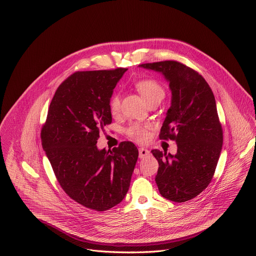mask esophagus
<instances>
[{
    "label": "esophagus",
    "mask_w": 256,
    "mask_h": 256,
    "mask_svg": "<svg viewBox=\"0 0 256 256\" xmlns=\"http://www.w3.org/2000/svg\"><path fill=\"white\" fill-rule=\"evenodd\" d=\"M149 155H150V151H149V150L144 149V148H140V149H138V157H140V159H144V158H146V157H148Z\"/></svg>",
    "instance_id": "1"
}]
</instances>
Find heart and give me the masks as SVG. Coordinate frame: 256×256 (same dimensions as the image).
<instances>
[{
    "instance_id": "heart-1",
    "label": "heart",
    "mask_w": 256,
    "mask_h": 256,
    "mask_svg": "<svg viewBox=\"0 0 256 256\" xmlns=\"http://www.w3.org/2000/svg\"><path fill=\"white\" fill-rule=\"evenodd\" d=\"M136 88L146 103L153 100H162L165 95L163 87L154 80L138 81L136 84ZM120 98L118 95L114 94L109 100V109H110V112L112 114H116L120 112ZM128 134L130 136L138 140H144L148 136V128L134 124L128 128Z\"/></svg>"
}]
</instances>
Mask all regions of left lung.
I'll use <instances>...</instances> for the list:
<instances>
[{
    "mask_svg": "<svg viewBox=\"0 0 256 256\" xmlns=\"http://www.w3.org/2000/svg\"><path fill=\"white\" fill-rule=\"evenodd\" d=\"M138 66L160 72L171 91L160 138L174 140L177 152L152 151L159 163L155 178L159 192L171 202H188L210 184L221 155L223 130L214 96L198 72L178 62Z\"/></svg>",
    "mask_w": 256,
    "mask_h": 256,
    "instance_id": "8db88e82",
    "label": "left lung"
}]
</instances>
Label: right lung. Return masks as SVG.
Listing matches in <instances>:
<instances>
[{"mask_svg":"<svg viewBox=\"0 0 256 256\" xmlns=\"http://www.w3.org/2000/svg\"><path fill=\"white\" fill-rule=\"evenodd\" d=\"M128 68L77 72L56 89L42 130V148L64 192L99 212L126 196L138 151L132 142L99 150V130L112 124L114 89Z\"/></svg>","mask_w":256,"mask_h":256,"instance_id":"1","label":"right lung"}]
</instances>
